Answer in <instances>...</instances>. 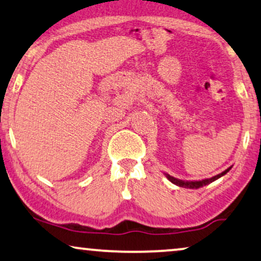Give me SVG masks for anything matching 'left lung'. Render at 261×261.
I'll list each match as a JSON object with an SVG mask.
<instances>
[{"mask_svg": "<svg viewBox=\"0 0 261 261\" xmlns=\"http://www.w3.org/2000/svg\"><path fill=\"white\" fill-rule=\"evenodd\" d=\"M230 169H231V166L228 167L227 170H224L222 173L216 174V176H214L212 178H205V179H202V180H181V179H178V178H174L172 176H170L169 173H164V174H165L166 178L171 181V183L176 184V185H178V187L189 188V189H199V188L204 187V185H208L210 183H213L214 180L219 179V178L224 176V174H226Z\"/></svg>", "mask_w": 261, "mask_h": 261, "instance_id": "1", "label": "left lung"}]
</instances>
